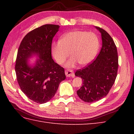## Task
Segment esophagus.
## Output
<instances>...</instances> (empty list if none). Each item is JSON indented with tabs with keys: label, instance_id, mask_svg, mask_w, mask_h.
Returning a JSON list of instances; mask_svg holds the SVG:
<instances>
[{
	"label": "esophagus",
	"instance_id": "esophagus-1",
	"mask_svg": "<svg viewBox=\"0 0 134 134\" xmlns=\"http://www.w3.org/2000/svg\"><path fill=\"white\" fill-rule=\"evenodd\" d=\"M65 74L67 77H74V74L73 71L71 70H67L65 71Z\"/></svg>",
	"mask_w": 134,
	"mask_h": 134
}]
</instances>
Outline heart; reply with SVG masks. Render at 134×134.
I'll return each mask as SVG.
<instances>
[{"label":"heart","instance_id":"b5f03b06","mask_svg":"<svg viewBox=\"0 0 134 134\" xmlns=\"http://www.w3.org/2000/svg\"><path fill=\"white\" fill-rule=\"evenodd\" d=\"M99 40L95 33L86 31L74 30L63 35L60 41L54 42L51 52L55 60L62 64L69 56L66 67H74L77 64L86 65L92 62L98 52Z\"/></svg>","mask_w":134,"mask_h":134}]
</instances>
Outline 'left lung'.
Returning <instances> with one entry per match:
<instances>
[{
  "label": "left lung",
  "instance_id": "obj_1",
  "mask_svg": "<svg viewBox=\"0 0 134 134\" xmlns=\"http://www.w3.org/2000/svg\"><path fill=\"white\" fill-rule=\"evenodd\" d=\"M95 27L101 34L100 52L92 63L75 73L83 81L76 93L86 102L98 101L108 94L115 83L119 65L117 48L112 38L104 29Z\"/></svg>",
  "mask_w": 134,
  "mask_h": 134
}]
</instances>
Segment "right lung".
Instances as JSON below:
<instances>
[{"instance_id":"obj_1","label":"right lung","mask_w":134,"mask_h":134,"mask_svg":"<svg viewBox=\"0 0 134 134\" xmlns=\"http://www.w3.org/2000/svg\"><path fill=\"white\" fill-rule=\"evenodd\" d=\"M59 25L47 24L36 28L24 37L20 44L15 67L18 83L28 98L44 104L53 98L60 83L65 79L64 70L51 55L53 37ZM37 59L33 65L29 59Z\"/></svg>"}]
</instances>
